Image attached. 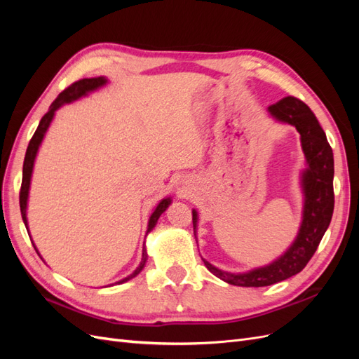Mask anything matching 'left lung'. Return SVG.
<instances>
[{
	"mask_svg": "<svg viewBox=\"0 0 359 359\" xmlns=\"http://www.w3.org/2000/svg\"><path fill=\"white\" fill-rule=\"evenodd\" d=\"M268 111L278 121L292 124L301 135L302 151L309 163V168L302 175L306 194L302 224L295 243L283 256L271 265L250 271L247 274H227L203 260L205 266L214 276L233 286L264 287L298 274L318 250L334 211L332 148L316 115L302 100L290 95L271 104ZM196 211H193V224H196Z\"/></svg>",
	"mask_w": 359,
	"mask_h": 359,
	"instance_id": "1",
	"label": "left lung"
}]
</instances>
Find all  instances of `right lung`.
Here are the masks:
<instances>
[{
    "mask_svg": "<svg viewBox=\"0 0 359 359\" xmlns=\"http://www.w3.org/2000/svg\"><path fill=\"white\" fill-rule=\"evenodd\" d=\"M106 83V79L104 78H91V79H81V81H76L73 82L70 86H67L66 90H64L62 93H60V95L55 99V102H53L49 107V111L43 115V118L40 119V124L36 130V133L32 135L29 144H28V148H27V154H25V160H24V172H22V184H20V191H19V205H20V214H22V220L27 226V231H28V224H27V199H28V190H29V181H31V173H32V166H34V158H36V154H37V149L41 144V139L43 136H45L46 130L52 121L53 118V114H55V111L58 109V107L64 103H70L76 99H79V97L85 95L86 93H90L93 90H97L99 86L104 85ZM170 205V198L168 199H163L158 205L156 211L153 212V215L149 217V223H148V231L149 232L153 227L156 226L158 217L166 211L168 206ZM34 245V244H32ZM36 248V247H34ZM37 252V250H36ZM147 250L144 247V252H142V260H140L139 266L135 269L133 274H130L127 278L118 281V283H124V281L130 280L136 277L140 271H142V268L145 266V262H147Z\"/></svg>",
    "mask_w": 359,
    "mask_h": 359,
    "instance_id": "obj_1",
    "label": "right lung"
}]
</instances>
